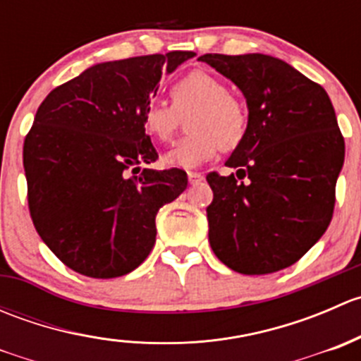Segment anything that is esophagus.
I'll return each instance as SVG.
<instances>
[{"instance_id":"1","label":"esophagus","mask_w":361,"mask_h":361,"mask_svg":"<svg viewBox=\"0 0 361 361\" xmlns=\"http://www.w3.org/2000/svg\"><path fill=\"white\" fill-rule=\"evenodd\" d=\"M204 180V174L197 173V171H188V183L190 185H197Z\"/></svg>"}]
</instances>
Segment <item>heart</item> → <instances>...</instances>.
Returning a JSON list of instances; mask_svg holds the SVG:
<instances>
[{
  "label": "heart",
  "instance_id": "heart-1",
  "mask_svg": "<svg viewBox=\"0 0 361 361\" xmlns=\"http://www.w3.org/2000/svg\"><path fill=\"white\" fill-rule=\"evenodd\" d=\"M173 106L154 99L143 108V127L154 140L167 141L187 116L188 134L181 136L164 155L173 167H197L221 150H234L248 133V108L228 94L227 83L207 71H190L171 85Z\"/></svg>",
  "mask_w": 361,
  "mask_h": 361
}]
</instances>
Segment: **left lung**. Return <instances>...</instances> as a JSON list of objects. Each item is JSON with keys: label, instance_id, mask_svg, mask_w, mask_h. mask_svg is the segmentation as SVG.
<instances>
[{"label": "left lung", "instance_id": "8db88e82", "mask_svg": "<svg viewBox=\"0 0 361 361\" xmlns=\"http://www.w3.org/2000/svg\"><path fill=\"white\" fill-rule=\"evenodd\" d=\"M248 103V133L206 176L211 250L232 271L271 274L300 260L332 221L344 137L322 85L264 54H204Z\"/></svg>", "mask_w": 361, "mask_h": 361}]
</instances>
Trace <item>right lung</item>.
I'll return each mask as SVG.
<instances>
[{
	"label": "right lung",
	"instance_id": "obj_1",
	"mask_svg": "<svg viewBox=\"0 0 361 361\" xmlns=\"http://www.w3.org/2000/svg\"><path fill=\"white\" fill-rule=\"evenodd\" d=\"M194 52L101 63L56 87L24 140L29 214L52 253L89 278L134 271L155 245V216L187 188L181 169H141L159 159L143 108L164 73Z\"/></svg>",
	"mask_w": 361,
	"mask_h": 361
}]
</instances>
